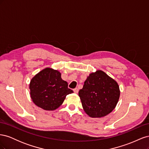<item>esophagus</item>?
<instances>
[{
  "label": "esophagus",
  "mask_w": 149,
  "mask_h": 149,
  "mask_svg": "<svg viewBox=\"0 0 149 149\" xmlns=\"http://www.w3.org/2000/svg\"><path fill=\"white\" fill-rule=\"evenodd\" d=\"M73 91H74V93H78V89L77 88H74V89H73Z\"/></svg>",
  "instance_id": "1"
}]
</instances>
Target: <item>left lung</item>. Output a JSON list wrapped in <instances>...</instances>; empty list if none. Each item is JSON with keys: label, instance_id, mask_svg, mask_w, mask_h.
Returning a JSON list of instances; mask_svg holds the SVG:
<instances>
[{"label": "left lung", "instance_id": "1", "mask_svg": "<svg viewBox=\"0 0 149 149\" xmlns=\"http://www.w3.org/2000/svg\"><path fill=\"white\" fill-rule=\"evenodd\" d=\"M78 94L86 113L91 118H102L116 106L120 90L115 80L97 70L89 74Z\"/></svg>", "mask_w": 149, "mask_h": 149}]
</instances>
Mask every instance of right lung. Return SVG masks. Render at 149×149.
Here are the masks:
<instances>
[{
	"label": "right lung",
	"mask_w": 149,
	"mask_h": 149,
	"mask_svg": "<svg viewBox=\"0 0 149 149\" xmlns=\"http://www.w3.org/2000/svg\"><path fill=\"white\" fill-rule=\"evenodd\" d=\"M30 96L37 106L47 111L59 107L68 94L73 91L68 88L61 73L49 68L43 70L31 79L30 83Z\"/></svg>",
	"instance_id": "obj_1"
}]
</instances>
